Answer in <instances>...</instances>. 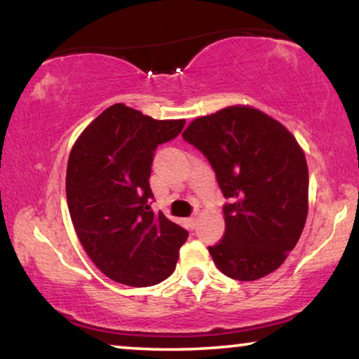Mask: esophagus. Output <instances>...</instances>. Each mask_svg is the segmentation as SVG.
I'll return each mask as SVG.
<instances>
[{"label": "esophagus", "mask_w": 359, "mask_h": 359, "mask_svg": "<svg viewBox=\"0 0 359 359\" xmlns=\"http://www.w3.org/2000/svg\"><path fill=\"white\" fill-rule=\"evenodd\" d=\"M196 224H198V214L196 215H191V217L188 219V225L191 229H194L196 227Z\"/></svg>", "instance_id": "1"}]
</instances>
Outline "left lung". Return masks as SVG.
<instances>
[{
  "label": "left lung",
  "mask_w": 359,
  "mask_h": 359,
  "mask_svg": "<svg viewBox=\"0 0 359 359\" xmlns=\"http://www.w3.org/2000/svg\"><path fill=\"white\" fill-rule=\"evenodd\" d=\"M183 139L203 151L230 199L224 238L209 247L215 266L238 281L276 271L296 247L309 210V170L297 140L250 106L198 117Z\"/></svg>",
  "instance_id": "1"
}]
</instances>
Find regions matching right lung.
<instances>
[{"instance_id": "obj_1", "label": "right lung", "mask_w": 359, "mask_h": 359, "mask_svg": "<svg viewBox=\"0 0 359 359\" xmlns=\"http://www.w3.org/2000/svg\"><path fill=\"white\" fill-rule=\"evenodd\" d=\"M184 119L156 121L126 104L102 111L78 137L67 166V203L88 257L112 281L145 287L175 271L188 232L150 208L156 147Z\"/></svg>"}]
</instances>
